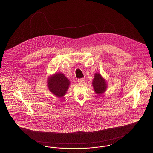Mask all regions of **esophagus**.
<instances>
[{"label":"esophagus","mask_w":153,"mask_h":153,"mask_svg":"<svg viewBox=\"0 0 153 153\" xmlns=\"http://www.w3.org/2000/svg\"><path fill=\"white\" fill-rule=\"evenodd\" d=\"M78 82L80 83V84H84V82H85V80L84 79H79L78 80Z\"/></svg>","instance_id":"obj_1"}]
</instances>
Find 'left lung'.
Instances as JSON below:
<instances>
[{
  "label": "left lung",
  "instance_id": "1",
  "mask_svg": "<svg viewBox=\"0 0 153 153\" xmlns=\"http://www.w3.org/2000/svg\"><path fill=\"white\" fill-rule=\"evenodd\" d=\"M92 85L95 92L97 94H103L106 91L107 87L105 81L102 77L100 73H95Z\"/></svg>",
  "mask_w": 153,
  "mask_h": 153
}]
</instances>
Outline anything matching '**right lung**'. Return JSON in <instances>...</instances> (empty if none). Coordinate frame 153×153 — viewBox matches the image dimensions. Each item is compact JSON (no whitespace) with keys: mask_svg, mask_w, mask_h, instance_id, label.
<instances>
[{"mask_svg":"<svg viewBox=\"0 0 153 153\" xmlns=\"http://www.w3.org/2000/svg\"><path fill=\"white\" fill-rule=\"evenodd\" d=\"M69 85V80L61 73H56L48 80V87L50 91L58 97L65 95Z\"/></svg>","mask_w":153,"mask_h":153,"instance_id":"obj_1","label":"right lung"}]
</instances>
